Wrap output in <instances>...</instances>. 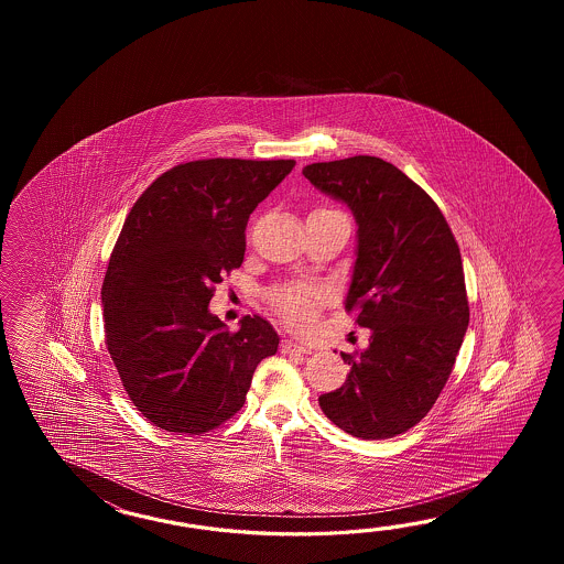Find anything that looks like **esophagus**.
I'll list each match as a JSON object with an SVG mask.
<instances>
[{
    "mask_svg": "<svg viewBox=\"0 0 564 564\" xmlns=\"http://www.w3.org/2000/svg\"><path fill=\"white\" fill-rule=\"evenodd\" d=\"M280 350H282L284 355H306V352H311V348L306 347V345H302V343L292 340V338H284L282 345H280Z\"/></svg>",
    "mask_w": 564,
    "mask_h": 564,
    "instance_id": "esophagus-1",
    "label": "esophagus"
}]
</instances>
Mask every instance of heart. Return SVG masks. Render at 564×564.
Returning a JSON list of instances; mask_svg holds the SVG:
<instances>
[{"mask_svg": "<svg viewBox=\"0 0 564 564\" xmlns=\"http://www.w3.org/2000/svg\"><path fill=\"white\" fill-rule=\"evenodd\" d=\"M326 296V288L314 282H294L284 284L270 292V304L274 311L294 328L311 326Z\"/></svg>", "mask_w": 564, "mask_h": 564, "instance_id": "1", "label": "heart"}]
</instances>
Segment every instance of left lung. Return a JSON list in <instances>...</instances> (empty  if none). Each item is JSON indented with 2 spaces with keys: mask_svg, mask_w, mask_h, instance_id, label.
<instances>
[{
  "mask_svg": "<svg viewBox=\"0 0 564 564\" xmlns=\"http://www.w3.org/2000/svg\"><path fill=\"white\" fill-rule=\"evenodd\" d=\"M302 173L355 214L359 248L345 311L372 330L367 350L340 352L347 381L318 403L355 437H395L430 413L464 343L459 246L432 197L379 156L312 163Z\"/></svg>",
  "mask_w": 564,
  "mask_h": 564,
  "instance_id": "1",
  "label": "left lung"
}]
</instances>
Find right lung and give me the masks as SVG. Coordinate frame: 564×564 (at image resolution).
<instances>
[{
    "instance_id": "right-lung-1",
    "label": "right lung",
    "mask_w": 564,
    "mask_h": 564,
    "mask_svg": "<svg viewBox=\"0 0 564 564\" xmlns=\"http://www.w3.org/2000/svg\"><path fill=\"white\" fill-rule=\"evenodd\" d=\"M294 159H199L159 175L132 205L102 282L105 343L141 415L165 432H212L246 401L278 335L262 316L238 333L207 311L240 268L246 226Z\"/></svg>"
}]
</instances>
